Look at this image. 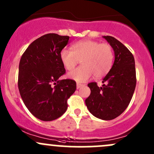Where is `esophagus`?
<instances>
[{
	"mask_svg": "<svg viewBox=\"0 0 154 154\" xmlns=\"http://www.w3.org/2000/svg\"><path fill=\"white\" fill-rule=\"evenodd\" d=\"M82 86H84V84H82L77 83V84H76V87H77V89H79V88H80V87H82Z\"/></svg>",
	"mask_w": 154,
	"mask_h": 154,
	"instance_id": "1",
	"label": "esophagus"
}]
</instances>
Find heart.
I'll use <instances>...</instances> for the list:
<instances>
[{
    "instance_id": "b5f03b06",
    "label": "heart",
    "mask_w": 154,
    "mask_h": 154,
    "mask_svg": "<svg viewBox=\"0 0 154 154\" xmlns=\"http://www.w3.org/2000/svg\"><path fill=\"white\" fill-rule=\"evenodd\" d=\"M71 49L61 51L60 60L68 71L73 70L82 60V67L68 74V78L72 80L79 83L85 82L93 75L96 79H100L112 68L114 51L110 45L85 39L72 44Z\"/></svg>"
}]
</instances>
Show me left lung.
I'll use <instances>...</instances> for the list:
<instances>
[{
	"instance_id": "left-lung-1",
	"label": "left lung",
	"mask_w": 154,
	"mask_h": 154,
	"mask_svg": "<svg viewBox=\"0 0 154 154\" xmlns=\"http://www.w3.org/2000/svg\"><path fill=\"white\" fill-rule=\"evenodd\" d=\"M115 52V62L103 78L102 87L96 82L88 84L90 96L85 100L92 115L103 120L116 118L126 109L136 87V69L134 56L123 43L111 36L103 37Z\"/></svg>"
}]
</instances>
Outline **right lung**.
Masks as SVG:
<instances>
[{"label":"right lung","instance_id":"1","mask_svg":"<svg viewBox=\"0 0 154 154\" xmlns=\"http://www.w3.org/2000/svg\"><path fill=\"white\" fill-rule=\"evenodd\" d=\"M68 36L47 34L29 45L19 64L18 89L29 112L43 121L62 116L67 99L76 90L72 79L59 80L65 73L60 52L68 43Z\"/></svg>","mask_w":154,"mask_h":154}]
</instances>
